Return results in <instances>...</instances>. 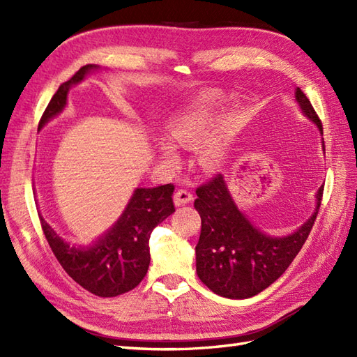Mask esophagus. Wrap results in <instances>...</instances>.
<instances>
[{"mask_svg": "<svg viewBox=\"0 0 357 357\" xmlns=\"http://www.w3.org/2000/svg\"><path fill=\"white\" fill-rule=\"evenodd\" d=\"M173 201H174V206H178V207L185 206V204L193 201V195L188 190H184V188H179V190L174 193Z\"/></svg>", "mask_w": 357, "mask_h": 357, "instance_id": "34e87169", "label": "esophagus"}]
</instances>
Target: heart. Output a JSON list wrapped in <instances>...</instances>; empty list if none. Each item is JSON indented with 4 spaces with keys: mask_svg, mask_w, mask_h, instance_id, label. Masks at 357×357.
I'll use <instances>...</instances> for the list:
<instances>
[{
    "mask_svg": "<svg viewBox=\"0 0 357 357\" xmlns=\"http://www.w3.org/2000/svg\"><path fill=\"white\" fill-rule=\"evenodd\" d=\"M215 126V115L207 104H196L169 119L165 136L172 144L187 149L198 147V162L204 170L213 172L224 159V135H208ZM161 153L169 161L176 159L170 144H161Z\"/></svg>",
    "mask_w": 357,
    "mask_h": 357,
    "instance_id": "heart-1",
    "label": "heart"
}]
</instances>
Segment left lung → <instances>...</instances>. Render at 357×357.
Instances as JSON below:
<instances>
[{
	"mask_svg": "<svg viewBox=\"0 0 357 357\" xmlns=\"http://www.w3.org/2000/svg\"><path fill=\"white\" fill-rule=\"evenodd\" d=\"M302 112L319 127L322 123L305 93L296 89ZM324 185L317 190L316 211L294 233L267 236L241 213L222 174L196 188L195 208L201 216L196 245V273L211 291L230 299H247L261 293L290 267L305 244L321 207Z\"/></svg>",
	"mask_w": 357,
	"mask_h": 357,
	"instance_id": "1",
	"label": "left lung"
}]
</instances>
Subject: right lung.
<instances>
[{
    "label": "right lung",
    "instance_id": "add662e5",
    "mask_svg": "<svg viewBox=\"0 0 357 357\" xmlns=\"http://www.w3.org/2000/svg\"><path fill=\"white\" fill-rule=\"evenodd\" d=\"M96 66L87 64L63 82L40 119L41 128L66 107L67 93ZM173 184L136 188L118 222L92 247H72L40 216L41 229L53 255L75 282L100 298H115L133 290L150 265L149 239L158 224L174 211Z\"/></svg>",
    "mask_w": 357,
    "mask_h": 357
}]
</instances>
